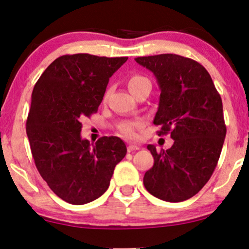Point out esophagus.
I'll return each instance as SVG.
<instances>
[{"mask_svg":"<svg viewBox=\"0 0 249 249\" xmlns=\"http://www.w3.org/2000/svg\"><path fill=\"white\" fill-rule=\"evenodd\" d=\"M127 149H128V152L130 153V152H134V151H137V149H139V146H137V145H129L128 147H127Z\"/></svg>","mask_w":249,"mask_h":249,"instance_id":"34e87169","label":"esophagus"}]
</instances>
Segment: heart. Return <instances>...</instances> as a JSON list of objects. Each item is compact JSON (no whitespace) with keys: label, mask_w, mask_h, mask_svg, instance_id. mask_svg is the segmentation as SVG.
I'll use <instances>...</instances> for the list:
<instances>
[{"label":"heart","mask_w":249,"mask_h":249,"mask_svg":"<svg viewBox=\"0 0 249 249\" xmlns=\"http://www.w3.org/2000/svg\"><path fill=\"white\" fill-rule=\"evenodd\" d=\"M145 83H151L147 78L141 74H132L128 80V87L132 94L135 95L139 88H141ZM107 96V95H105ZM142 125V122H124V124L119 125V131L122 136L127 138H136L137 137V129Z\"/></svg>","instance_id":"1"}]
</instances>
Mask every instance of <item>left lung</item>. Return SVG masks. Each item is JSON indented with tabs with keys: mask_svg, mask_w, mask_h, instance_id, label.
I'll return each instance as SVG.
<instances>
[{
	"mask_svg": "<svg viewBox=\"0 0 249 249\" xmlns=\"http://www.w3.org/2000/svg\"><path fill=\"white\" fill-rule=\"evenodd\" d=\"M158 79L161 95L154 124L159 136L171 135V148L156 152L145 173L149 194L165 202L196 195L216 168L227 134L222 100L210 73L197 61L177 54L136 57Z\"/></svg>",
	"mask_w": 249,
	"mask_h": 249,
	"instance_id": "1",
	"label": "left lung"
}]
</instances>
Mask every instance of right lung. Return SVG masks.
<instances>
[{"label": "right lung", "instance_id": "1", "mask_svg": "<svg viewBox=\"0 0 249 249\" xmlns=\"http://www.w3.org/2000/svg\"><path fill=\"white\" fill-rule=\"evenodd\" d=\"M127 60L67 54L54 60L34 87L26 124L33 159L52 192L67 203L83 205L103 195L127 154L115 136L95 145L80 136L81 121L96 113L108 79Z\"/></svg>", "mask_w": 249, "mask_h": 249}]
</instances>
